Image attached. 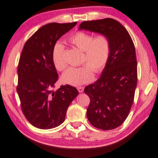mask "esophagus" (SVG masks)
<instances>
[{"mask_svg": "<svg viewBox=\"0 0 158 158\" xmlns=\"http://www.w3.org/2000/svg\"><path fill=\"white\" fill-rule=\"evenodd\" d=\"M77 89H78L79 93H81V92H84V87H83V86H79V87L77 88Z\"/></svg>", "mask_w": 158, "mask_h": 158, "instance_id": "esophagus-1", "label": "esophagus"}]
</instances>
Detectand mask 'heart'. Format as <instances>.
Masks as SVG:
<instances>
[{"mask_svg":"<svg viewBox=\"0 0 158 158\" xmlns=\"http://www.w3.org/2000/svg\"><path fill=\"white\" fill-rule=\"evenodd\" d=\"M70 43L84 53V62L88 64L80 67H70L62 74L64 84L80 86L93 79V72L99 73L105 67L110 55V43L104 35H94L85 32H77L69 38ZM64 46L60 42L54 44L52 59L57 70L63 71L66 67L64 57Z\"/></svg>","mask_w":158,"mask_h":158,"instance_id":"1","label":"heart"}]
</instances>
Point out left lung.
Returning a JSON list of instances; mask_svg holds the SVG:
<instances>
[{"label": "left lung", "instance_id": "8db88e82", "mask_svg": "<svg viewBox=\"0 0 158 158\" xmlns=\"http://www.w3.org/2000/svg\"><path fill=\"white\" fill-rule=\"evenodd\" d=\"M79 30L106 35L110 55L101 76L86 86L90 98L86 110L88 120L95 127L113 130L123 124L132 107L137 82L134 44L126 28L116 20L104 19L84 21Z\"/></svg>", "mask_w": 158, "mask_h": 158}]
</instances>
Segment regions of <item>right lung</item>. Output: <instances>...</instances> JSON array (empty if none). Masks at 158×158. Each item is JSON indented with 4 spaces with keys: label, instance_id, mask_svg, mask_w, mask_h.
<instances>
[{
    "label": "right lung",
    "instance_id": "right-lung-1",
    "mask_svg": "<svg viewBox=\"0 0 158 158\" xmlns=\"http://www.w3.org/2000/svg\"><path fill=\"white\" fill-rule=\"evenodd\" d=\"M77 23L43 26L26 42L22 50L18 66L17 92L26 118L37 128L48 130L63 123L69 106L79 94L76 88L68 84L53 90L59 77L53 63V48Z\"/></svg>",
    "mask_w": 158,
    "mask_h": 158
}]
</instances>
